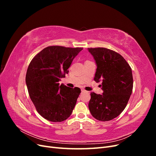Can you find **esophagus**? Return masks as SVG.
<instances>
[{
    "label": "esophagus",
    "instance_id": "34e87169",
    "mask_svg": "<svg viewBox=\"0 0 156 156\" xmlns=\"http://www.w3.org/2000/svg\"><path fill=\"white\" fill-rule=\"evenodd\" d=\"M81 92H82V93H84V92H87V91L85 90H82Z\"/></svg>",
    "mask_w": 156,
    "mask_h": 156
}]
</instances>
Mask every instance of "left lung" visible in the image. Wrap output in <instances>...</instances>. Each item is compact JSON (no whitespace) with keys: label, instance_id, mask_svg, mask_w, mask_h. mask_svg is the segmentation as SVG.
<instances>
[{"label":"left lung","instance_id":"left-lung-1","mask_svg":"<svg viewBox=\"0 0 156 156\" xmlns=\"http://www.w3.org/2000/svg\"><path fill=\"white\" fill-rule=\"evenodd\" d=\"M97 66L94 81H102L101 95L91 92L90 112L100 121H109L124 111L133 90L131 68L123 56L103 48H88Z\"/></svg>","mask_w":156,"mask_h":156}]
</instances>
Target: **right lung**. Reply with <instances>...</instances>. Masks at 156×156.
I'll use <instances>...</instances> for the list:
<instances>
[{"instance_id":"add662e5","label":"right lung","mask_w":156,"mask_h":156,"mask_svg":"<svg viewBox=\"0 0 156 156\" xmlns=\"http://www.w3.org/2000/svg\"><path fill=\"white\" fill-rule=\"evenodd\" d=\"M82 50L49 46L31 60L26 74L27 87L37 112L45 119L59 122L72 115L81 89L60 85L58 82L68 73L73 60Z\"/></svg>"}]
</instances>
